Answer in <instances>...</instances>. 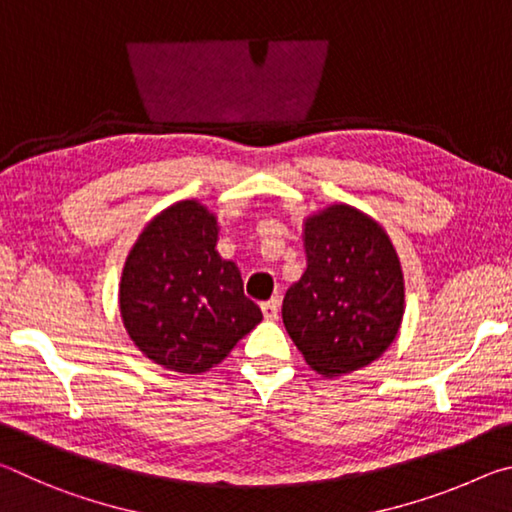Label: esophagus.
Here are the masks:
<instances>
[{
  "label": "esophagus",
  "mask_w": 512,
  "mask_h": 512,
  "mask_svg": "<svg viewBox=\"0 0 512 512\" xmlns=\"http://www.w3.org/2000/svg\"><path fill=\"white\" fill-rule=\"evenodd\" d=\"M262 314L266 320H277V316H280V300L273 298L262 302Z\"/></svg>",
  "instance_id": "obj_1"
}]
</instances>
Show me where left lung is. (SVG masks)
<instances>
[{"label":"left lung","instance_id":"left-lung-1","mask_svg":"<svg viewBox=\"0 0 512 512\" xmlns=\"http://www.w3.org/2000/svg\"><path fill=\"white\" fill-rule=\"evenodd\" d=\"M307 268L284 293L282 320L307 366L323 377L377 361L404 318V273L377 219L332 203L302 221Z\"/></svg>","mask_w":512,"mask_h":512}]
</instances>
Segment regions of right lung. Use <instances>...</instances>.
I'll return each mask as SVG.
<instances>
[{"label": "right lung", "mask_w": 512, "mask_h": 512, "mask_svg": "<svg viewBox=\"0 0 512 512\" xmlns=\"http://www.w3.org/2000/svg\"><path fill=\"white\" fill-rule=\"evenodd\" d=\"M221 225L185 198L144 225L119 280L128 339L158 366L201 375L255 329L262 311L244 296L239 266L216 250Z\"/></svg>", "instance_id": "1"}]
</instances>
